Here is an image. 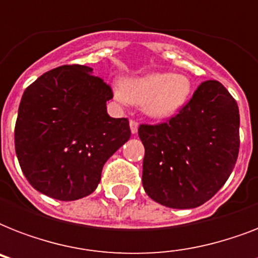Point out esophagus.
Returning <instances> with one entry per match:
<instances>
[{"label":"esophagus","mask_w":258,"mask_h":258,"mask_svg":"<svg viewBox=\"0 0 258 258\" xmlns=\"http://www.w3.org/2000/svg\"><path fill=\"white\" fill-rule=\"evenodd\" d=\"M138 121L137 120H130V128H131V133L137 134L138 133Z\"/></svg>","instance_id":"obj_1"}]
</instances>
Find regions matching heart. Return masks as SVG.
<instances>
[{"label": "heart", "mask_w": 258, "mask_h": 258, "mask_svg": "<svg viewBox=\"0 0 258 258\" xmlns=\"http://www.w3.org/2000/svg\"><path fill=\"white\" fill-rule=\"evenodd\" d=\"M115 97L121 103L143 105L145 112L155 119L175 115L191 93V82L186 75L153 72L141 78L124 79Z\"/></svg>", "instance_id": "1"}]
</instances>
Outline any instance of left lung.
Returning a JSON list of instances; mask_svg holds the SVG:
<instances>
[{
    "mask_svg": "<svg viewBox=\"0 0 258 258\" xmlns=\"http://www.w3.org/2000/svg\"><path fill=\"white\" fill-rule=\"evenodd\" d=\"M142 183L147 196L172 209L209 201L232 174L240 150V112L217 80L201 83L175 116L141 124Z\"/></svg>",
    "mask_w": 258,
    "mask_h": 258,
    "instance_id": "left-lung-1",
    "label": "left lung"
}]
</instances>
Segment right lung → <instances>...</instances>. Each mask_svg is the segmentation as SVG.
Listing matches in <instances>:
<instances>
[{"instance_id": "add662e5", "label": "right lung", "mask_w": 258, "mask_h": 258, "mask_svg": "<svg viewBox=\"0 0 258 258\" xmlns=\"http://www.w3.org/2000/svg\"><path fill=\"white\" fill-rule=\"evenodd\" d=\"M112 89L86 66L48 71L22 95L14 146L37 191L76 201L95 191L108 158L131 137L128 119L111 117Z\"/></svg>"}]
</instances>
